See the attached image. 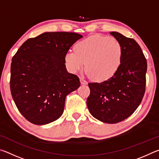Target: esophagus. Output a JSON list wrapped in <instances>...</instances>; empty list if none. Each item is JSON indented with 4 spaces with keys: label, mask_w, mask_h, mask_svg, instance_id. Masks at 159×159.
I'll return each mask as SVG.
<instances>
[{
    "label": "esophagus",
    "mask_w": 159,
    "mask_h": 159,
    "mask_svg": "<svg viewBox=\"0 0 159 159\" xmlns=\"http://www.w3.org/2000/svg\"><path fill=\"white\" fill-rule=\"evenodd\" d=\"M80 81L82 85H87L88 84V82L86 81V80L83 79V78H80Z\"/></svg>",
    "instance_id": "34e87169"
}]
</instances>
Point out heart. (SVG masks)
Instances as JSON below:
<instances>
[{
  "label": "heart",
  "instance_id": "1",
  "mask_svg": "<svg viewBox=\"0 0 159 159\" xmlns=\"http://www.w3.org/2000/svg\"><path fill=\"white\" fill-rule=\"evenodd\" d=\"M74 52H68L64 60L72 73L85 66L87 74L98 82L112 79L122 63L123 50L120 43L115 39L101 35L86 38L75 45Z\"/></svg>",
  "mask_w": 159,
  "mask_h": 159
}]
</instances>
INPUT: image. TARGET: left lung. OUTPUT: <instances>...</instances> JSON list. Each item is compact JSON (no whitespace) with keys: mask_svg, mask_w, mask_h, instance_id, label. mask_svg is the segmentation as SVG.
I'll return each mask as SVG.
<instances>
[{"mask_svg":"<svg viewBox=\"0 0 159 159\" xmlns=\"http://www.w3.org/2000/svg\"><path fill=\"white\" fill-rule=\"evenodd\" d=\"M110 34L122 45L121 65L107 81L89 83L88 110L93 117L107 123L122 121L133 114L145 92L147 63L141 48L134 39L118 32Z\"/></svg>","mask_w":159,"mask_h":159,"instance_id":"left-lung-1","label":"left lung"}]
</instances>
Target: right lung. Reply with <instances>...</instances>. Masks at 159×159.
Instances as JSON below:
<instances>
[{
	"instance_id": "add662e5",
	"label": "right lung",
	"mask_w": 159,
	"mask_h": 159,
	"mask_svg": "<svg viewBox=\"0 0 159 159\" xmlns=\"http://www.w3.org/2000/svg\"><path fill=\"white\" fill-rule=\"evenodd\" d=\"M83 36L71 32H45L29 39L12 57L10 90L23 116L45 125L63 114L67 95L80 85L67 71L64 56Z\"/></svg>"
}]
</instances>
